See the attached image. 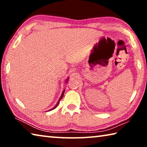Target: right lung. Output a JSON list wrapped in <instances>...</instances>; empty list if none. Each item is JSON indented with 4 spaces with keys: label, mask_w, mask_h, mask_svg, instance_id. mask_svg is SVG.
I'll use <instances>...</instances> for the list:
<instances>
[{
    "label": "right lung",
    "mask_w": 147,
    "mask_h": 147,
    "mask_svg": "<svg viewBox=\"0 0 147 147\" xmlns=\"http://www.w3.org/2000/svg\"><path fill=\"white\" fill-rule=\"evenodd\" d=\"M68 79H69V78H67V81H68ZM64 92H65V90H63V93H62V94H61V97H60V98H59V100H58V103H57V104H56V105L55 106H54L53 108H52L51 109H50V111H51V110H53V109H55V108H56V107H57V106H58V104H59V101H60V100H61V98H63V94H64Z\"/></svg>",
    "instance_id": "obj_1"
}]
</instances>
